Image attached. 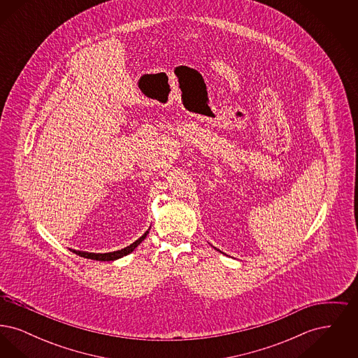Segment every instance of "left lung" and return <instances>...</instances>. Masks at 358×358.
I'll list each match as a JSON object with an SVG mask.
<instances>
[{
	"instance_id": "obj_1",
	"label": "left lung",
	"mask_w": 358,
	"mask_h": 358,
	"mask_svg": "<svg viewBox=\"0 0 358 358\" xmlns=\"http://www.w3.org/2000/svg\"><path fill=\"white\" fill-rule=\"evenodd\" d=\"M217 251H219V250H217Z\"/></svg>"
}]
</instances>
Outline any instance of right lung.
<instances>
[{
    "instance_id": "add662e5",
    "label": "right lung",
    "mask_w": 358,
    "mask_h": 358,
    "mask_svg": "<svg viewBox=\"0 0 358 358\" xmlns=\"http://www.w3.org/2000/svg\"><path fill=\"white\" fill-rule=\"evenodd\" d=\"M148 234H149V229L141 236V238L136 240L133 244H130V245H127V247H124V248H122V250H118V251H114V252H106V254H95V252H85V251H76V250H71L73 254H76V255L82 256V257H85V259H91V260H99V262H110V260H117V259H120V257H123V256L129 255V254H131L134 250H136V247L146 238L148 236Z\"/></svg>"
}]
</instances>
